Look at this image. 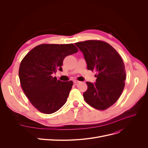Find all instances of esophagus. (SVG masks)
<instances>
[{
	"label": "esophagus",
	"instance_id": "obj_1",
	"mask_svg": "<svg viewBox=\"0 0 148 148\" xmlns=\"http://www.w3.org/2000/svg\"><path fill=\"white\" fill-rule=\"evenodd\" d=\"M73 82H74V84H75V85H77V83H79L80 82V81L77 80H73Z\"/></svg>",
	"mask_w": 148,
	"mask_h": 148
}]
</instances>
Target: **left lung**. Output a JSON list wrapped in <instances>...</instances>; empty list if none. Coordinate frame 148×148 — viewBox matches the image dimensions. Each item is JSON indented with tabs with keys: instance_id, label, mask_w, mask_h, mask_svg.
<instances>
[{
	"instance_id": "8db88e82",
	"label": "left lung",
	"mask_w": 148,
	"mask_h": 148,
	"mask_svg": "<svg viewBox=\"0 0 148 148\" xmlns=\"http://www.w3.org/2000/svg\"><path fill=\"white\" fill-rule=\"evenodd\" d=\"M75 44L83 53L88 69L97 74L96 83L86 82L84 99L96 109L106 110L117 101L125 86L123 60L112 46L103 41L88 40Z\"/></svg>"
}]
</instances>
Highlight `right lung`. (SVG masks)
<instances>
[{
  "label": "right lung",
  "mask_w": 148,
  "mask_h": 148,
  "mask_svg": "<svg viewBox=\"0 0 148 148\" xmlns=\"http://www.w3.org/2000/svg\"><path fill=\"white\" fill-rule=\"evenodd\" d=\"M77 51L73 44H44L36 46L21 60L18 71L21 88L38 111L51 114L66 103L73 82H61L52 74L62 71L65 58Z\"/></svg>",
  "instance_id": "1"
}]
</instances>
